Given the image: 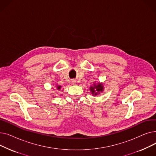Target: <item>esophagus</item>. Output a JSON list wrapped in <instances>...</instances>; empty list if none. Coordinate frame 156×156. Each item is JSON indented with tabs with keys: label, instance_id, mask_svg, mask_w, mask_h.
<instances>
[{
	"label": "esophagus",
	"instance_id": "esophagus-1",
	"mask_svg": "<svg viewBox=\"0 0 156 156\" xmlns=\"http://www.w3.org/2000/svg\"><path fill=\"white\" fill-rule=\"evenodd\" d=\"M72 82H73V83H75V80H73Z\"/></svg>",
	"mask_w": 156,
	"mask_h": 156
}]
</instances>
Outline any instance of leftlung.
Segmentation results:
<instances>
[{
	"label": "left lung",
	"mask_w": 156,
	"mask_h": 156,
	"mask_svg": "<svg viewBox=\"0 0 156 156\" xmlns=\"http://www.w3.org/2000/svg\"><path fill=\"white\" fill-rule=\"evenodd\" d=\"M90 90L93 94H95V95H96L97 94V92H95V90L97 92H102L103 90V86L102 84L99 83L97 85H94V87H91Z\"/></svg>",
	"instance_id": "obj_1"
}]
</instances>
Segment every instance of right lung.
<instances>
[{"label":"right lung","instance_id":"add662e5","mask_svg":"<svg viewBox=\"0 0 156 156\" xmlns=\"http://www.w3.org/2000/svg\"><path fill=\"white\" fill-rule=\"evenodd\" d=\"M61 86H57V89H60L61 88Z\"/></svg>","mask_w":156,"mask_h":156}]
</instances>
